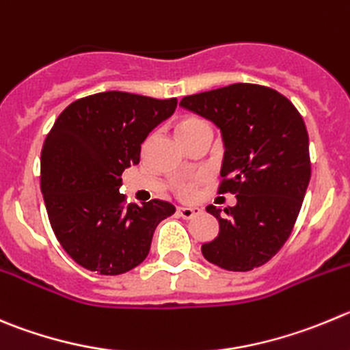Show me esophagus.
Segmentation results:
<instances>
[{
  "label": "esophagus",
  "mask_w": 350,
  "mask_h": 350,
  "mask_svg": "<svg viewBox=\"0 0 350 350\" xmlns=\"http://www.w3.org/2000/svg\"><path fill=\"white\" fill-rule=\"evenodd\" d=\"M198 212L200 211L193 207H178V215L179 217H183V219H191V217H195Z\"/></svg>",
  "instance_id": "34e87169"
}]
</instances>
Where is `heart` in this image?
<instances>
[{"label": "heart", "instance_id": "obj_1", "mask_svg": "<svg viewBox=\"0 0 350 350\" xmlns=\"http://www.w3.org/2000/svg\"><path fill=\"white\" fill-rule=\"evenodd\" d=\"M205 126V122L202 119H197V117H185L181 122L178 124V133H183V131L188 129H195V127ZM195 193V183L193 181H186L179 186V195L183 198H190L193 197Z\"/></svg>", "mask_w": 350, "mask_h": 350}]
</instances>
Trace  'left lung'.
I'll list each match as a JSON object with an SVG mask.
<instances>
[{
	"mask_svg": "<svg viewBox=\"0 0 350 350\" xmlns=\"http://www.w3.org/2000/svg\"><path fill=\"white\" fill-rule=\"evenodd\" d=\"M179 105L221 129L219 193L237 197L226 215L207 207L219 234L202 245V254L228 271L262 266L288 240L311 179L304 119L282 93L247 83L190 94Z\"/></svg>",
	"mask_w": 350,
	"mask_h": 350,
	"instance_id": "left-lung-1",
	"label": "left lung"
}]
</instances>
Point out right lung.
I'll return each mask as SVG.
<instances>
[{
  "label": "right lung",
  "mask_w": 350,
  "mask_h": 350,
  "mask_svg": "<svg viewBox=\"0 0 350 350\" xmlns=\"http://www.w3.org/2000/svg\"><path fill=\"white\" fill-rule=\"evenodd\" d=\"M178 100L105 91L76 100L55 120L41 150V191L65 252L107 276L146 259L153 231L176 207L164 200L126 205L124 169L139 164L142 145Z\"/></svg>",
  "instance_id": "1"
}]
</instances>
